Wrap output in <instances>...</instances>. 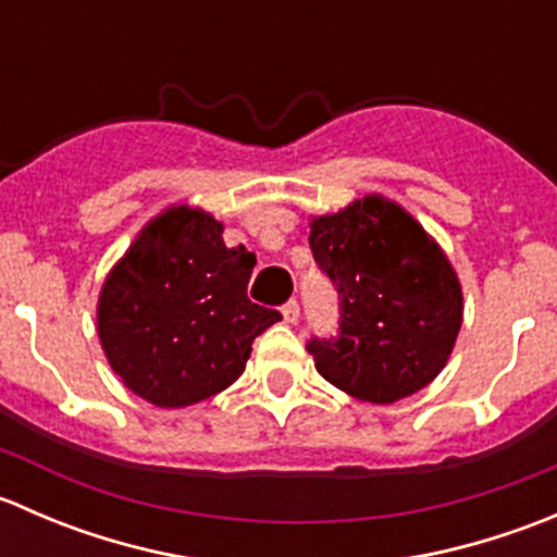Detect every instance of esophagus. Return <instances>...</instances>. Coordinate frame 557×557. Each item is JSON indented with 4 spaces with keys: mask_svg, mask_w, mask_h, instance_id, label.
Segmentation results:
<instances>
[{
    "mask_svg": "<svg viewBox=\"0 0 557 557\" xmlns=\"http://www.w3.org/2000/svg\"><path fill=\"white\" fill-rule=\"evenodd\" d=\"M283 320H285V323H290V325L299 320V305H296V301H288V305L283 307Z\"/></svg>",
    "mask_w": 557,
    "mask_h": 557,
    "instance_id": "34e87169",
    "label": "esophagus"
}]
</instances>
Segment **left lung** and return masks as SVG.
Returning <instances> with one entry per match:
<instances>
[{"mask_svg": "<svg viewBox=\"0 0 557 557\" xmlns=\"http://www.w3.org/2000/svg\"><path fill=\"white\" fill-rule=\"evenodd\" d=\"M310 247L339 290V336L307 345L320 377L347 396L393 404L445 369L463 290L440 243L380 194L314 215Z\"/></svg>", "mask_w": 557, "mask_h": 557, "instance_id": "1", "label": "left lung"}]
</instances>
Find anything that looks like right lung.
Returning a JSON list of instances; mask_svg holds the SVG:
<instances>
[{
	"instance_id": "add662e5",
	"label": "right lung",
	"mask_w": 557,
	"mask_h": 557,
	"mask_svg": "<svg viewBox=\"0 0 557 557\" xmlns=\"http://www.w3.org/2000/svg\"><path fill=\"white\" fill-rule=\"evenodd\" d=\"M256 256L226 247L223 223L190 205L148 221L104 277L97 331L121 383L161 409L226 391L252 339L280 320L247 299Z\"/></svg>"
}]
</instances>
